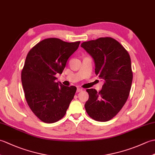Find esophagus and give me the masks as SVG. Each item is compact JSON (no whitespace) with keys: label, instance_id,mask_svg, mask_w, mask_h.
<instances>
[{"label":"esophagus","instance_id":"obj_1","mask_svg":"<svg viewBox=\"0 0 155 155\" xmlns=\"http://www.w3.org/2000/svg\"><path fill=\"white\" fill-rule=\"evenodd\" d=\"M83 91V89H82V88H77V93H79V92H81V91Z\"/></svg>","mask_w":155,"mask_h":155}]
</instances>
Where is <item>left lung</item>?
Here are the masks:
<instances>
[{"instance_id": "obj_1", "label": "left lung", "mask_w": 155, "mask_h": 155, "mask_svg": "<svg viewBox=\"0 0 155 155\" xmlns=\"http://www.w3.org/2000/svg\"><path fill=\"white\" fill-rule=\"evenodd\" d=\"M83 47L95 64V74L104 80L101 91L87 89L89 98L84 104L94 120L106 122L116 116L127 101L133 81L129 54L110 37L84 42Z\"/></svg>"}]
</instances>
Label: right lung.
Returning <instances> with one entry per match:
<instances>
[{
    "label": "right lung",
    "mask_w": 155,
    "mask_h": 155,
    "mask_svg": "<svg viewBox=\"0 0 155 155\" xmlns=\"http://www.w3.org/2000/svg\"><path fill=\"white\" fill-rule=\"evenodd\" d=\"M80 41L67 42L50 38L38 42L28 52L21 73L25 98L31 110L44 123H53L63 117L77 88L56 83L68 58Z\"/></svg>",
    "instance_id": "obj_1"
}]
</instances>
